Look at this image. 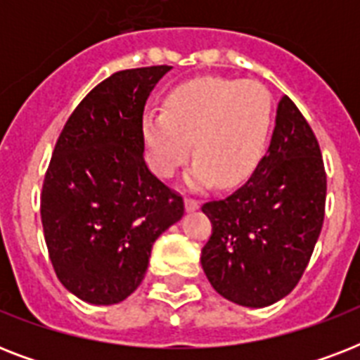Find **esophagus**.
Wrapping results in <instances>:
<instances>
[{
	"instance_id": "1",
	"label": "esophagus",
	"mask_w": 360,
	"mask_h": 360,
	"mask_svg": "<svg viewBox=\"0 0 360 360\" xmlns=\"http://www.w3.org/2000/svg\"><path fill=\"white\" fill-rule=\"evenodd\" d=\"M200 207V203L194 200V198H185V209L188 211V213H192V211H196V209Z\"/></svg>"
}]
</instances>
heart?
Wrapping results in <instances>:
<instances>
[{"mask_svg": "<svg viewBox=\"0 0 360 360\" xmlns=\"http://www.w3.org/2000/svg\"><path fill=\"white\" fill-rule=\"evenodd\" d=\"M273 123L271 95L259 82L207 76L175 87L164 110H147L141 121L147 160L160 177H172L194 147L198 157L185 185L222 188L254 174Z\"/></svg>", "mask_w": 360, "mask_h": 360, "instance_id": "heart-1", "label": "heart"}]
</instances>
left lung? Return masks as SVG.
<instances>
[{"instance_id": "8db88e82", "label": "left lung", "mask_w": 360, "mask_h": 360, "mask_svg": "<svg viewBox=\"0 0 360 360\" xmlns=\"http://www.w3.org/2000/svg\"><path fill=\"white\" fill-rule=\"evenodd\" d=\"M327 175L319 143L291 98H280L265 157L245 185L202 211L213 236L202 250L217 293L248 308L284 299L321 233Z\"/></svg>"}]
</instances>
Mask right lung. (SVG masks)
Here are the masks:
<instances>
[{"instance_id":"right-lung-1","label":"right lung","mask_w":360,"mask_h":360,"mask_svg":"<svg viewBox=\"0 0 360 360\" xmlns=\"http://www.w3.org/2000/svg\"><path fill=\"white\" fill-rule=\"evenodd\" d=\"M172 67L120 70L72 112L48 166L41 219L59 282L89 304H117L141 284L153 243L185 205L147 168L143 108Z\"/></svg>"}]
</instances>
